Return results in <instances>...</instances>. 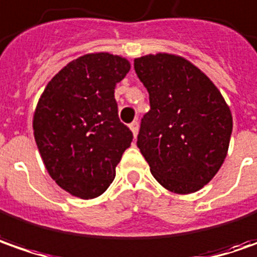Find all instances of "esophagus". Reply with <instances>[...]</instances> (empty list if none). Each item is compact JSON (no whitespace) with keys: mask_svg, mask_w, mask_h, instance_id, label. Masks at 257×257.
<instances>
[{"mask_svg":"<svg viewBox=\"0 0 257 257\" xmlns=\"http://www.w3.org/2000/svg\"><path fill=\"white\" fill-rule=\"evenodd\" d=\"M129 128H131V131H132L134 137H137L138 132H139V123H138V120H134L132 123H129Z\"/></svg>","mask_w":257,"mask_h":257,"instance_id":"esophagus-1","label":"esophagus"}]
</instances>
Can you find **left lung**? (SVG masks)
<instances>
[{
  "instance_id": "8db88e82",
  "label": "left lung",
  "mask_w": 257,
  "mask_h": 257,
  "mask_svg": "<svg viewBox=\"0 0 257 257\" xmlns=\"http://www.w3.org/2000/svg\"><path fill=\"white\" fill-rule=\"evenodd\" d=\"M134 68L149 93L138 148L164 188L192 193L217 173L232 135V113L199 68L172 54L137 58Z\"/></svg>"
}]
</instances>
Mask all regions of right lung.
<instances>
[{"instance_id":"1","label":"right lung","mask_w":257,"mask_h":257,"mask_svg":"<svg viewBox=\"0 0 257 257\" xmlns=\"http://www.w3.org/2000/svg\"><path fill=\"white\" fill-rule=\"evenodd\" d=\"M131 69L125 58L86 54L69 62L41 95L34 137L58 186L81 199L102 195L132 142L118 116L115 86Z\"/></svg>"}]
</instances>
